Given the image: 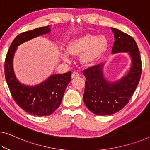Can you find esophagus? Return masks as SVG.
Wrapping results in <instances>:
<instances>
[{"label":"esophagus","instance_id":"obj_1","mask_svg":"<svg viewBox=\"0 0 150 150\" xmlns=\"http://www.w3.org/2000/svg\"><path fill=\"white\" fill-rule=\"evenodd\" d=\"M80 76V74L79 73L77 72H74L72 74V76H71V77H72V78H78Z\"/></svg>","mask_w":150,"mask_h":150}]
</instances>
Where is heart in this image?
Masks as SVG:
<instances>
[{
  "mask_svg": "<svg viewBox=\"0 0 150 150\" xmlns=\"http://www.w3.org/2000/svg\"><path fill=\"white\" fill-rule=\"evenodd\" d=\"M108 40L105 36H96L92 34H85L75 38L68 43V52L62 54L64 61H70V55L80 56V61L83 64L90 66L96 62L104 54L108 47Z\"/></svg>",
  "mask_w": 150,
  "mask_h": 150,
  "instance_id": "obj_1",
  "label": "heart"
}]
</instances>
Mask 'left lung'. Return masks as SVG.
Masks as SVG:
<instances>
[{"instance_id":"left-lung-1","label":"left lung","mask_w":150,"mask_h":150,"mask_svg":"<svg viewBox=\"0 0 150 150\" xmlns=\"http://www.w3.org/2000/svg\"><path fill=\"white\" fill-rule=\"evenodd\" d=\"M110 29L115 38L112 54L128 53L131 66L126 75L112 82L105 77L104 64L83 71L86 77L84 102L93 113L97 115H110L123 109L134 93L142 74L141 57L134 39L116 28Z\"/></svg>"}]
</instances>
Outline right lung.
Listing matches in <instances>:
<instances>
[{
    "label": "right lung",
    "mask_w": 150,
    "mask_h": 150,
    "mask_svg": "<svg viewBox=\"0 0 150 150\" xmlns=\"http://www.w3.org/2000/svg\"><path fill=\"white\" fill-rule=\"evenodd\" d=\"M50 31L48 25L20 33L11 43L4 62L6 81L13 99L22 109L34 116H47L59 107L71 80V72L51 75L45 81L35 86L22 84L14 72L13 57L18 46Z\"/></svg>",
    "instance_id": "right-lung-1"
}]
</instances>
